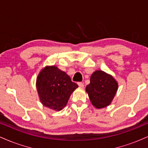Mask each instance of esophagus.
I'll list each match as a JSON object with an SVG mask.
<instances>
[{"label": "esophagus", "mask_w": 148, "mask_h": 148, "mask_svg": "<svg viewBox=\"0 0 148 148\" xmlns=\"http://www.w3.org/2000/svg\"><path fill=\"white\" fill-rule=\"evenodd\" d=\"M78 86H79L80 88H84V83H82V82H79L78 83Z\"/></svg>", "instance_id": "esophagus-1"}]
</instances>
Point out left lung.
Here are the masks:
<instances>
[{"instance_id": "8db88e82", "label": "left lung", "mask_w": 148, "mask_h": 148, "mask_svg": "<svg viewBox=\"0 0 148 148\" xmlns=\"http://www.w3.org/2000/svg\"><path fill=\"white\" fill-rule=\"evenodd\" d=\"M118 83L112 75L101 70L91 75L90 84L86 87L92 106L97 109L108 106L118 90Z\"/></svg>"}]
</instances>
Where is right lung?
Returning <instances> with one entry per match:
<instances>
[{
  "label": "right lung",
  "instance_id": "1",
  "mask_svg": "<svg viewBox=\"0 0 148 148\" xmlns=\"http://www.w3.org/2000/svg\"><path fill=\"white\" fill-rule=\"evenodd\" d=\"M78 87L65 72L56 66H46L36 79V88L44 106L60 111L66 106L72 92Z\"/></svg>",
  "mask_w": 148,
  "mask_h": 148
}]
</instances>
